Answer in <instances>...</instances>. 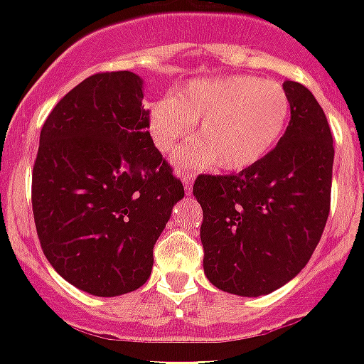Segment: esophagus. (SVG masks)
<instances>
[{
  "label": "esophagus",
  "instance_id": "34e87169",
  "mask_svg": "<svg viewBox=\"0 0 364 364\" xmlns=\"http://www.w3.org/2000/svg\"><path fill=\"white\" fill-rule=\"evenodd\" d=\"M194 176H196L194 171H187V170L179 173V177L183 179V185H185V191H187V193H191V187H193Z\"/></svg>",
  "mask_w": 364,
  "mask_h": 364
}]
</instances>
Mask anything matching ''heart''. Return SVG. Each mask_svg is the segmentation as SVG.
Returning <instances> with one entry per match:
<instances>
[{"label": "heart", "mask_w": 364, "mask_h": 364, "mask_svg": "<svg viewBox=\"0 0 364 364\" xmlns=\"http://www.w3.org/2000/svg\"><path fill=\"white\" fill-rule=\"evenodd\" d=\"M291 117L282 85L253 75H228L188 82L176 98L149 105V128L160 151H171L196 124V139L177 153L185 166L217 162L227 171L245 170L264 159Z\"/></svg>", "instance_id": "heart-1"}]
</instances>
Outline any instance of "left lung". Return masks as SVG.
Segmentation results:
<instances>
[{"label": "left lung", "mask_w": 364, "mask_h": 364, "mask_svg": "<svg viewBox=\"0 0 364 364\" xmlns=\"http://www.w3.org/2000/svg\"><path fill=\"white\" fill-rule=\"evenodd\" d=\"M291 121L277 145L236 176H198L204 272L240 296L276 291L316 251L331 211L334 145L314 94L285 81Z\"/></svg>", "instance_id": "1"}]
</instances>
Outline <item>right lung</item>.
<instances>
[{"instance_id": "obj_1", "label": "right lung", "mask_w": 364, "mask_h": 364, "mask_svg": "<svg viewBox=\"0 0 364 364\" xmlns=\"http://www.w3.org/2000/svg\"><path fill=\"white\" fill-rule=\"evenodd\" d=\"M141 88L132 71L79 82L48 113L31 171L43 253L65 282L96 296L147 282L154 243L185 194L149 134Z\"/></svg>"}]
</instances>
